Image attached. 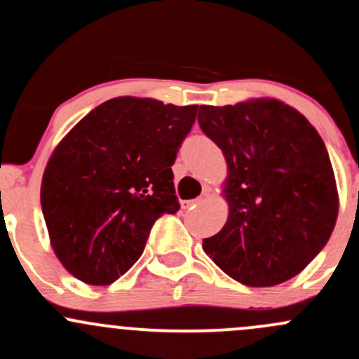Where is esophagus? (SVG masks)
I'll return each instance as SVG.
<instances>
[{"mask_svg":"<svg viewBox=\"0 0 359 359\" xmlns=\"http://www.w3.org/2000/svg\"><path fill=\"white\" fill-rule=\"evenodd\" d=\"M200 202V198H194V200H181V207L183 209H190V207L196 205V203Z\"/></svg>","mask_w":359,"mask_h":359,"instance_id":"esophagus-1","label":"esophagus"}]
</instances>
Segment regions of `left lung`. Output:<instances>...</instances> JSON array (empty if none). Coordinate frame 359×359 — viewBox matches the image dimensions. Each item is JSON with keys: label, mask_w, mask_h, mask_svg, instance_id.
Segmentation results:
<instances>
[{"label": "left lung", "mask_w": 359, "mask_h": 359, "mask_svg": "<svg viewBox=\"0 0 359 359\" xmlns=\"http://www.w3.org/2000/svg\"><path fill=\"white\" fill-rule=\"evenodd\" d=\"M198 125L224 154L227 221L203 252L253 287L294 277L332 234L339 194L329 152L294 107L271 97L200 106Z\"/></svg>", "instance_id": "1"}]
</instances>
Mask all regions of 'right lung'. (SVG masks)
<instances>
[{"label":"right lung","instance_id":"right-lung-1","mask_svg":"<svg viewBox=\"0 0 359 359\" xmlns=\"http://www.w3.org/2000/svg\"><path fill=\"white\" fill-rule=\"evenodd\" d=\"M198 106L123 95L80 119L49 157L41 205L53 252L90 286L138 260L150 227L180 210L171 165Z\"/></svg>","mask_w":359,"mask_h":359}]
</instances>
